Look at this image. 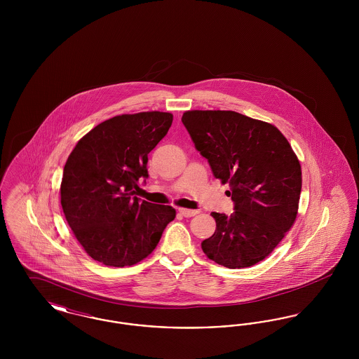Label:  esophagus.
<instances>
[{
    "label": "esophagus",
    "mask_w": 359,
    "mask_h": 359,
    "mask_svg": "<svg viewBox=\"0 0 359 359\" xmlns=\"http://www.w3.org/2000/svg\"><path fill=\"white\" fill-rule=\"evenodd\" d=\"M179 212L183 215V217H186V218H189V217H194V215H196V214H199V210H188V208H179Z\"/></svg>",
    "instance_id": "obj_1"
}]
</instances>
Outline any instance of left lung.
<instances>
[{"mask_svg":"<svg viewBox=\"0 0 359 359\" xmlns=\"http://www.w3.org/2000/svg\"><path fill=\"white\" fill-rule=\"evenodd\" d=\"M182 122L214 176L229 183L234 202L230 215L211 212L217 229L202 249L226 268L252 266L273 252L296 219L300 163L268 122L230 110H191Z\"/></svg>","mask_w":359,"mask_h":359,"instance_id":"8db88e82","label":"left lung"}]
</instances>
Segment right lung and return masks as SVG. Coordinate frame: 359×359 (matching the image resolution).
<instances>
[{"label":"right lung","instance_id":"obj_1","mask_svg":"<svg viewBox=\"0 0 359 359\" xmlns=\"http://www.w3.org/2000/svg\"><path fill=\"white\" fill-rule=\"evenodd\" d=\"M173 116L163 111L122 114L82 137L67 158L60 203L74 236L93 259L130 266L149 256L167 224L171 205L136 196L148 179V154L167 135Z\"/></svg>","mask_w":359,"mask_h":359}]
</instances>
